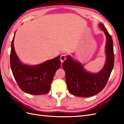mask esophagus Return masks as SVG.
I'll return each mask as SVG.
<instances>
[{"mask_svg": "<svg viewBox=\"0 0 124 124\" xmlns=\"http://www.w3.org/2000/svg\"><path fill=\"white\" fill-rule=\"evenodd\" d=\"M66 58V55L63 54L62 55H61V56H60V61H61L62 62H64Z\"/></svg>", "mask_w": 124, "mask_h": 124, "instance_id": "1", "label": "esophagus"}]
</instances>
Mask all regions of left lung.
<instances>
[{"instance_id":"obj_1","label":"left lung","mask_w":124,"mask_h":124,"mask_svg":"<svg viewBox=\"0 0 124 124\" xmlns=\"http://www.w3.org/2000/svg\"><path fill=\"white\" fill-rule=\"evenodd\" d=\"M99 27L103 30L107 38V59L100 72H87L80 62L74 60L70 56H67L62 64L68 91L73 95L89 97L98 94L105 87L114 68L115 57L112 39L103 24H99Z\"/></svg>"}]
</instances>
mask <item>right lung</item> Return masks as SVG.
Wrapping results in <instances>:
<instances>
[{"label": "right lung", "instance_id": "add662e5", "mask_svg": "<svg viewBox=\"0 0 124 124\" xmlns=\"http://www.w3.org/2000/svg\"><path fill=\"white\" fill-rule=\"evenodd\" d=\"M14 37L15 34L11 44L10 63L18 86L23 92L30 94L41 95L48 93L54 74L61 66L60 56L38 65H24L15 53Z\"/></svg>", "mask_w": 124, "mask_h": 124}]
</instances>
